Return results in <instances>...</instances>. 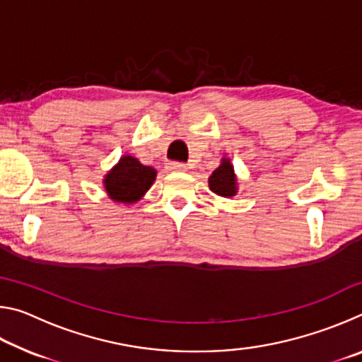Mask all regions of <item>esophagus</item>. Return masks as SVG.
<instances>
[{"label": "esophagus", "mask_w": 362, "mask_h": 362, "mask_svg": "<svg viewBox=\"0 0 362 362\" xmlns=\"http://www.w3.org/2000/svg\"><path fill=\"white\" fill-rule=\"evenodd\" d=\"M169 170H187V166L183 163H177V161H170L168 164Z\"/></svg>", "instance_id": "1"}]
</instances>
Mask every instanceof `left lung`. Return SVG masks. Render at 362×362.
I'll return each instance as SVG.
<instances>
[{
	"instance_id": "left-lung-1",
	"label": "left lung",
	"mask_w": 362,
	"mask_h": 362,
	"mask_svg": "<svg viewBox=\"0 0 362 362\" xmlns=\"http://www.w3.org/2000/svg\"><path fill=\"white\" fill-rule=\"evenodd\" d=\"M209 187L214 193L218 196H235L236 193V179H235V170L230 164L228 159H223V163L214 170L212 175L209 177Z\"/></svg>"
}]
</instances>
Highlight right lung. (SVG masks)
<instances>
[{
    "instance_id": "right-lung-1",
    "label": "right lung",
    "mask_w": 362,
    "mask_h": 362,
    "mask_svg": "<svg viewBox=\"0 0 362 362\" xmlns=\"http://www.w3.org/2000/svg\"><path fill=\"white\" fill-rule=\"evenodd\" d=\"M156 170L140 164L136 158L122 156L118 166L107 174L105 189L118 203H136L155 182Z\"/></svg>"
}]
</instances>
